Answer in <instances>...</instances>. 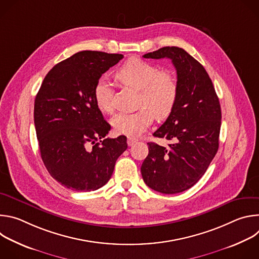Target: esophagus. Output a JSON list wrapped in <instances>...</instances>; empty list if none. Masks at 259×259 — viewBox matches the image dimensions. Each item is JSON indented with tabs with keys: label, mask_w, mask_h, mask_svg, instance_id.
<instances>
[{
	"label": "esophagus",
	"mask_w": 259,
	"mask_h": 259,
	"mask_svg": "<svg viewBox=\"0 0 259 259\" xmlns=\"http://www.w3.org/2000/svg\"><path fill=\"white\" fill-rule=\"evenodd\" d=\"M137 141H138V139H137V138H134V137H128V139H127V143H128L129 146L134 145Z\"/></svg>",
	"instance_id": "esophagus-1"
}]
</instances>
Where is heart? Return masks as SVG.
<instances>
[{"label": "heart", "instance_id": "b5f03b06", "mask_svg": "<svg viewBox=\"0 0 259 259\" xmlns=\"http://www.w3.org/2000/svg\"><path fill=\"white\" fill-rule=\"evenodd\" d=\"M117 79L124 85L139 89L138 106L134 113H120L112 119L116 133L137 136L149 128L156 116L165 119L178 99V83L173 73L138 58L127 60L116 72ZM94 100L103 113L114 110L113 88L106 79L100 78L94 86Z\"/></svg>", "mask_w": 259, "mask_h": 259}]
</instances>
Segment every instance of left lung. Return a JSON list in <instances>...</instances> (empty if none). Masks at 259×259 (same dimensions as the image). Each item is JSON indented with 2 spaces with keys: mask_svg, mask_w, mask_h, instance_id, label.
I'll use <instances>...</instances> for the list:
<instances>
[{
  "mask_svg": "<svg viewBox=\"0 0 259 259\" xmlns=\"http://www.w3.org/2000/svg\"><path fill=\"white\" fill-rule=\"evenodd\" d=\"M144 58H169L177 72L178 99L165 123L153 134L170 140L169 149L149 142L141 165L147 187L162 194L191 189L205 174L219 145L221 109L204 66L179 47H163Z\"/></svg>",
  "mask_w": 259,
  "mask_h": 259,
  "instance_id": "left-lung-1",
  "label": "left lung"
}]
</instances>
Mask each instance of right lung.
<instances>
[{"instance_id":"add662e5","label":"right lung","mask_w":259,"mask_h":259,"mask_svg":"<svg viewBox=\"0 0 259 259\" xmlns=\"http://www.w3.org/2000/svg\"><path fill=\"white\" fill-rule=\"evenodd\" d=\"M124 56L81 51L54 65L34 99L33 121L42 160L64 188L91 192L109 180L127 137L105 138L110 125L94 100V86Z\"/></svg>"}]
</instances>
